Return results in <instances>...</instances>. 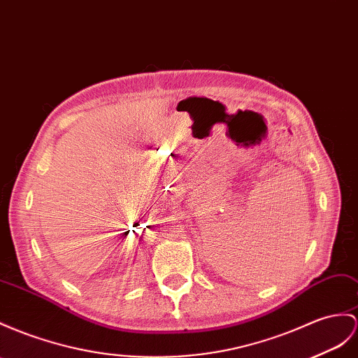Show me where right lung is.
Instances as JSON below:
<instances>
[{"instance_id":"right-lung-1","label":"right lung","mask_w":358,"mask_h":358,"mask_svg":"<svg viewBox=\"0 0 358 358\" xmlns=\"http://www.w3.org/2000/svg\"><path fill=\"white\" fill-rule=\"evenodd\" d=\"M125 234H127V233H125Z\"/></svg>"}]
</instances>
